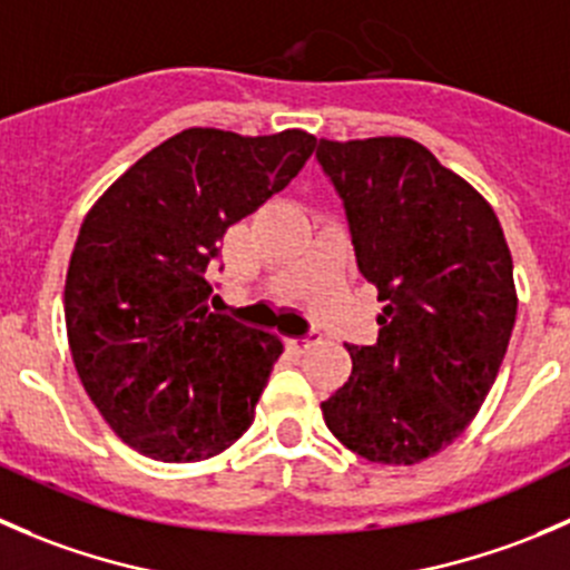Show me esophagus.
Wrapping results in <instances>:
<instances>
[{
    "label": "esophagus",
    "mask_w": 570,
    "mask_h": 570,
    "mask_svg": "<svg viewBox=\"0 0 570 570\" xmlns=\"http://www.w3.org/2000/svg\"><path fill=\"white\" fill-rule=\"evenodd\" d=\"M321 343V337H291V341H287V348H291L293 354H307L309 348H315Z\"/></svg>",
    "instance_id": "34e87169"
}]
</instances>
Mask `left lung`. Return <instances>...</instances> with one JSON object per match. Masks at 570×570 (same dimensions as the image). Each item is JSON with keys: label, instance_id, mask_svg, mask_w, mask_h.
Instances as JSON below:
<instances>
[{"label": "left lung", "instance_id": "left-lung-1", "mask_svg": "<svg viewBox=\"0 0 570 570\" xmlns=\"http://www.w3.org/2000/svg\"><path fill=\"white\" fill-rule=\"evenodd\" d=\"M363 277L385 302L374 346L321 404L360 458L415 465L465 432L515 324L512 257L493 207L413 138L318 140Z\"/></svg>", "mask_w": 570, "mask_h": 570}]
</instances>
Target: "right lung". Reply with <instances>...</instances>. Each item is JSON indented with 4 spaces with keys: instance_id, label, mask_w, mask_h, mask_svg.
<instances>
[{
    "instance_id": "obj_1",
    "label": "right lung",
    "mask_w": 570,
    "mask_h": 570,
    "mask_svg": "<svg viewBox=\"0 0 570 570\" xmlns=\"http://www.w3.org/2000/svg\"><path fill=\"white\" fill-rule=\"evenodd\" d=\"M315 135L190 127L96 199L66 274V335L82 387L135 452L196 463L233 446L283 354L272 332L207 307L233 224L285 188Z\"/></svg>"
}]
</instances>
